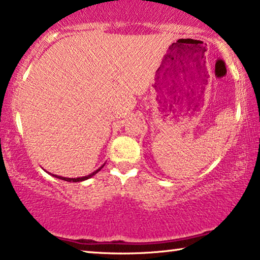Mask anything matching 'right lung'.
Listing matches in <instances>:
<instances>
[{"label": "right lung", "instance_id": "obj_1", "mask_svg": "<svg viewBox=\"0 0 260 260\" xmlns=\"http://www.w3.org/2000/svg\"><path fill=\"white\" fill-rule=\"evenodd\" d=\"M104 166H105V164H104L102 167H99L98 169L96 170H94V172L93 173H91V174H88V175H86V176H81V177H75V179H71V177H63V176H58V175H55V174H52V176L53 177H57V179H59V180H63V181H68V182H83V181H85V180H88V179H91L92 176H94L96 173L99 172L100 169H102ZM46 172V170H45ZM46 173H49V172H46ZM50 174V173H49Z\"/></svg>", "mask_w": 260, "mask_h": 260}]
</instances>
